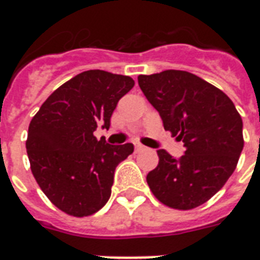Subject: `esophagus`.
Returning a JSON list of instances; mask_svg holds the SVG:
<instances>
[{
  "instance_id": "esophagus-1",
  "label": "esophagus",
  "mask_w": 260,
  "mask_h": 260,
  "mask_svg": "<svg viewBox=\"0 0 260 260\" xmlns=\"http://www.w3.org/2000/svg\"><path fill=\"white\" fill-rule=\"evenodd\" d=\"M142 150H145V146H143V145H141V143H136L135 152H142Z\"/></svg>"
}]
</instances>
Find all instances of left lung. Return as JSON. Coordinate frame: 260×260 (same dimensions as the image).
Listing matches in <instances>:
<instances>
[{"mask_svg": "<svg viewBox=\"0 0 260 260\" xmlns=\"http://www.w3.org/2000/svg\"><path fill=\"white\" fill-rule=\"evenodd\" d=\"M138 82L164 129L185 146L180 158L157 150V167L146 177L150 191L173 209L201 206L237 167L244 147L241 115L224 91L186 71L139 75Z\"/></svg>", "mask_w": 260, "mask_h": 260, "instance_id": "8db88e82", "label": "left lung"}]
</instances>
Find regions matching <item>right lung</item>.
I'll list each match as a JSON object with an SVG mask.
<instances>
[{
    "mask_svg": "<svg viewBox=\"0 0 260 260\" xmlns=\"http://www.w3.org/2000/svg\"><path fill=\"white\" fill-rule=\"evenodd\" d=\"M129 76L90 69L54 90L31 118L26 141L35 180L59 210L85 217L111 195L114 171L134 152L132 143L97 141V126L110 128L121 97L134 87Z\"/></svg>",
    "mask_w": 260,
    "mask_h": 260,
    "instance_id": "obj_1",
    "label": "right lung"
}]
</instances>
